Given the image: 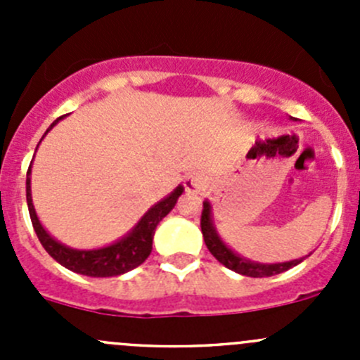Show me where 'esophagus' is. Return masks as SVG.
I'll return each mask as SVG.
<instances>
[{
    "label": "esophagus",
    "instance_id": "34e87169",
    "mask_svg": "<svg viewBox=\"0 0 360 360\" xmlns=\"http://www.w3.org/2000/svg\"><path fill=\"white\" fill-rule=\"evenodd\" d=\"M205 186H207L205 177L198 172L188 174L186 179H184V188H186L190 193H200V191L205 190Z\"/></svg>",
    "mask_w": 360,
    "mask_h": 360
}]
</instances>
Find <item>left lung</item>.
Instances as JSON below:
<instances>
[{"label": "left lung", "mask_w": 360, "mask_h": 360, "mask_svg": "<svg viewBox=\"0 0 360 360\" xmlns=\"http://www.w3.org/2000/svg\"><path fill=\"white\" fill-rule=\"evenodd\" d=\"M200 226L203 240H205V245L210 250V254L221 264H224L230 270L237 271V274L245 275V277H271V275L288 271L289 268L296 266V264H300L304 259V257H300V259L285 261V263H257V261H250L248 257H242L240 254H237L235 250L228 248L223 242V238L219 237V233H217L212 219V205H210L209 200L203 202Z\"/></svg>", "instance_id": "1"}]
</instances>
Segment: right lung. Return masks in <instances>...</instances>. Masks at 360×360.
Here are the masks:
<instances>
[{"mask_svg":"<svg viewBox=\"0 0 360 360\" xmlns=\"http://www.w3.org/2000/svg\"><path fill=\"white\" fill-rule=\"evenodd\" d=\"M63 118L64 116L57 118L56 122L46 129L45 136L57 125V123H59V120ZM39 143H41V141H39ZM31 167L32 162L31 165H29L27 179H25V198H27L29 216H31L32 228H34L39 242H41V245L45 248L46 252H49L57 263H60L64 268L75 271V274L86 275V277H116V275L127 274V271L134 270V268H137L139 264H143L144 261L148 259V256L151 254V249H153V235L158 223L174 209V205L177 203V198H179L184 191V188L179 184L172 193L167 195L165 198H162V200L155 203L125 237L112 242V244L106 245V248L72 249L60 244L59 240H56V238L43 228V224L39 223L31 197Z\"/></svg>","mask_w":360,"mask_h":360,"instance_id":"add662e5","label":"right lung"}]
</instances>
